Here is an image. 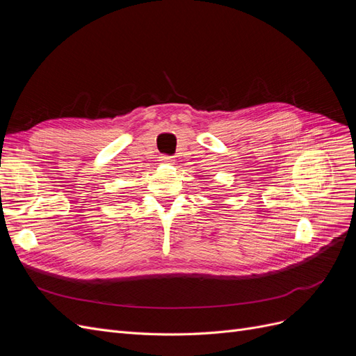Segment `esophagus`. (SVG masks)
Returning a JSON list of instances; mask_svg holds the SVG:
<instances>
[{
	"label": "esophagus",
	"instance_id": "1",
	"mask_svg": "<svg viewBox=\"0 0 356 356\" xmlns=\"http://www.w3.org/2000/svg\"><path fill=\"white\" fill-rule=\"evenodd\" d=\"M160 161H161V163H165V165H174L175 163L174 157H169V156H161Z\"/></svg>",
	"mask_w": 356,
	"mask_h": 356
}]
</instances>
